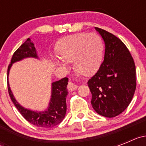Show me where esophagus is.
Returning <instances> with one entry per match:
<instances>
[{"instance_id": "34e87169", "label": "esophagus", "mask_w": 146, "mask_h": 146, "mask_svg": "<svg viewBox=\"0 0 146 146\" xmlns=\"http://www.w3.org/2000/svg\"><path fill=\"white\" fill-rule=\"evenodd\" d=\"M77 87H78L77 85H76L74 82H71V81H69V83H68V86H67V88H68V90L70 91H75L76 89L77 88Z\"/></svg>"}]
</instances>
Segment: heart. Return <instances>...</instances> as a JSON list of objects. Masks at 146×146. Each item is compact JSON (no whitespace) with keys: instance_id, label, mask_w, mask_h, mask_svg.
Returning a JSON list of instances; mask_svg holds the SVG:
<instances>
[{"instance_id":"heart-1","label":"heart","mask_w":146,"mask_h":146,"mask_svg":"<svg viewBox=\"0 0 146 146\" xmlns=\"http://www.w3.org/2000/svg\"><path fill=\"white\" fill-rule=\"evenodd\" d=\"M56 49L59 58L74 62V69L82 75L94 74L102 59V42L94 33H80L65 37L59 41ZM55 62L64 65L57 59Z\"/></svg>"}]
</instances>
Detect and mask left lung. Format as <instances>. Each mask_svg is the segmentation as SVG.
<instances>
[{"label": "left lung", "instance_id": "obj_1", "mask_svg": "<svg viewBox=\"0 0 146 146\" xmlns=\"http://www.w3.org/2000/svg\"><path fill=\"white\" fill-rule=\"evenodd\" d=\"M105 44L104 61L88 82L94 110L113 118L127 108L136 89V70L132 56L121 39L109 32L95 28Z\"/></svg>", "mask_w": 146, "mask_h": 146}]
</instances>
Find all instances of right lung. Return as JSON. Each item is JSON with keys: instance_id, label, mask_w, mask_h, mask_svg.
Returning <instances> with one entry per match:
<instances>
[{"instance_id": "obj_1", "label": "right lung", "mask_w": 146, "mask_h": 146, "mask_svg": "<svg viewBox=\"0 0 146 146\" xmlns=\"http://www.w3.org/2000/svg\"><path fill=\"white\" fill-rule=\"evenodd\" d=\"M27 58H38L36 50L34 44L31 42V38H28L23 44L13 54L11 64L8 66L7 70V85L8 91L17 109L20 114L31 124L42 128H50L59 124L65 117L66 113V99L68 95L67 84L69 79L64 77L58 81L52 83V92L49 106L47 110L42 112L33 111L29 109L23 108L17 102L10 88L9 83V74L11 66L14 63L23 60Z\"/></svg>"}]
</instances>
